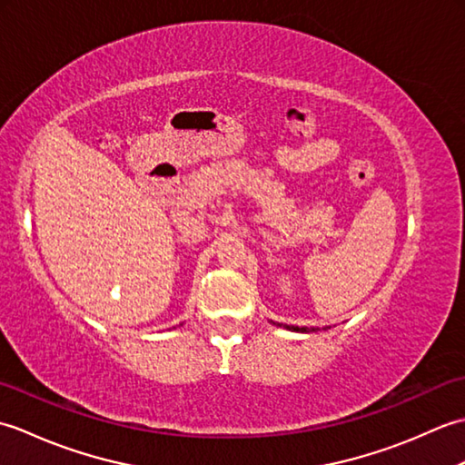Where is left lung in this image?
Listing matches in <instances>:
<instances>
[{
	"label": "left lung",
	"mask_w": 465,
	"mask_h": 465,
	"mask_svg": "<svg viewBox=\"0 0 465 465\" xmlns=\"http://www.w3.org/2000/svg\"><path fill=\"white\" fill-rule=\"evenodd\" d=\"M285 330H292V331H303V333H310L315 331V328H298V325H283Z\"/></svg>",
	"instance_id": "left-lung-1"
}]
</instances>
